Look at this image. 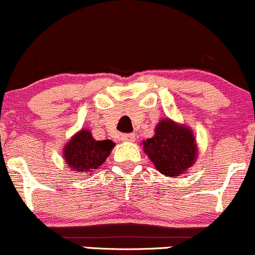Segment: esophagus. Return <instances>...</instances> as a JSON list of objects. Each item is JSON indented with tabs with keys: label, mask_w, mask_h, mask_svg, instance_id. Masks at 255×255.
<instances>
[{
	"label": "esophagus",
	"mask_w": 255,
	"mask_h": 255,
	"mask_svg": "<svg viewBox=\"0 0 255 255\" xmlns=\"http://www.w3.org/2000/svg\"><path fill=\"white\" fill-rule=\"evenodd\" d=\"M122 141H128V142H133L135 140V135L133 133H128V134H124L122 135Z\"/></svg>",
	"instance_id": "1"
}]
</instances>
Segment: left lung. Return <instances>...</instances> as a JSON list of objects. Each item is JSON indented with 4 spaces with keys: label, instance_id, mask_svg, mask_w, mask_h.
I'll return each instance as SVG.
<instances>
[{
    "label": "left lung",
    "instance_id": "obj_1",
    "mask_svg": "<svg viewBox=\"0 0 255 255\" xmlns=\"http://www.w3.org/2000/svg\"><path fill=\"white\" fill-rule=\"evenodd\" d=\"M142 144L157 170L165 176H180L195 162L197 145L192 130L170 120L160 121L154 136Z\"/></svg>",
    "mask_w": 255,
    "mask_h": 255
}]
</instances>
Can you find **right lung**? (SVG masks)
<instances>
[{
	"mask_svg": "<svg viewBox=\"0 0 255 255\" xmlns=\"http://www.w3.org/2000/svg\"><path fill=\"white\" fill-rule=\"evenodd\" d=\"M115 142L111 140H95L87 129L80 130L64 147V159L78 174L97 169L105 162Z\"/></svg>",
	"mask_w": 255,
	"mask_h": 255,
	"instance_id": "1",
	"label": "right lung"
}]
</instances>
